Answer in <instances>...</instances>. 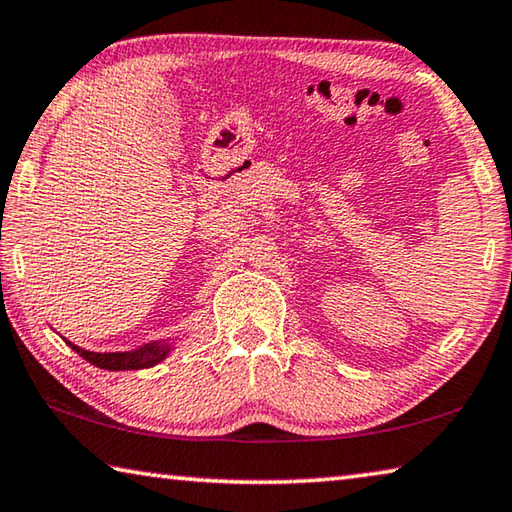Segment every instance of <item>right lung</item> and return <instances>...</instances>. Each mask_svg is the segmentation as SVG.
I'll return each mask as SVG.
<instances>
[{
    "instance_id": "obj_1",
    "label": "right lung",
    "mask_w": 512,
    "mask_h": 512,
    "mask_svg": "<svg viewBox=\"0 0 512 512\" xmlns=\"http://www.w3.org/2000/svg\"><path fill=\"white\" fill-rule=\"evenodd\" d=\"M69 348H72L76 354H81L85 361H90L92 366L103 368V370H142V368H151L158 366L160 361L169 357V352L173 350L171 341H155V343H146L137 350H128V352H90L83 350L79 345H74L72 341H67Z\"/></svg>"
}]
</instances>
